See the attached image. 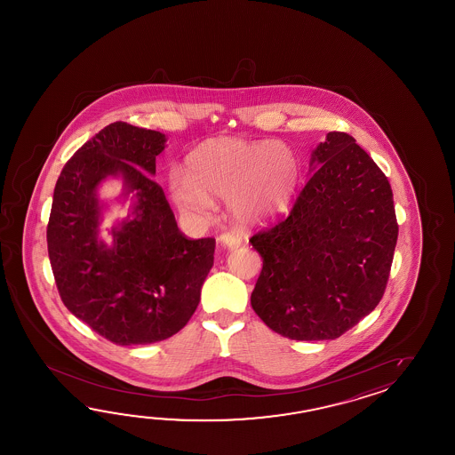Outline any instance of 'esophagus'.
I'll return each mask as SVG.
<instances>
[{
	"instance_id": "34e87169",
	"label": "esophagus",
	"mask_w": 455,
	"mask_h": 455,
	"mask_svg": "<svg viewBox=\"0 0 455 455\" xmlns=\"http://www.w3.org/2000/svg\"><path fill=\"white\" fill-rule=\"evenodd\" d=\"M220 243L223 245L224 249H228V251H234V249H237L239 245H241V237L239 235H235L234 232H224L220 235Z\"/></svg>"
}]
</instances>
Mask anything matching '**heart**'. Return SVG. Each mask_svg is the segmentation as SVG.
Segmentation results:
<instances>
[{"instance_id": "1", "label": "heart", "mask_w": 455, "mask_h": 455, "mask_svg": "<svg viewBox=\"0 0 455 455\" xmlns=\"http://www.w3.org/2000/svg\"><path fill=\"white\" fill-rule=\"evenodd\" d=\"M299 175V159L283 141L213 138L188 153L184 175H172L169 190L177 208L195 220H206L213 198H221L239 223L257 224L288 206Z\"/></svg>"}]
</instances>
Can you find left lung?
Masks as SVG:
<instances>
[{"mask_svg":"<svg viewBox=\"0 0 455 455\" xmlns=\"http://www.w3.org/2000/svg\"><path fill=\"white\" fill-rule=\"evenodd\" d=\"M396 237L386 175L353 136L330 132L290 216L251 239L263 259L251 309L286 339H339L382 299Z\"/></svg>","mask_w":455,"mask_h":455,"instance_id":"8db88e82","label":"left lung"}]
</instances>
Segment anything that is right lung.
<instances>
[{
	"label": "right lung",
	"instance_id": "right-lung-1",
	"mask_svg": "<svg viewBox=\"0 0 455 455\" xmlns=\"http://www.w3.org/2000/svg\"><path fill=\"white\" fill-rule=\"evenodd\" d=\"M165 141L155 130L110 124L77 149L53 192L47 245L61 300L122 347L149 345L184 329L213 267V237L187 239L151 177ZM107 178H120L121 197L134 202L110 243L98 237L106 208L98 188Z\"/></svg>",
	"mask_w": 455,
	"mask_h": 455
}]
</instances>
